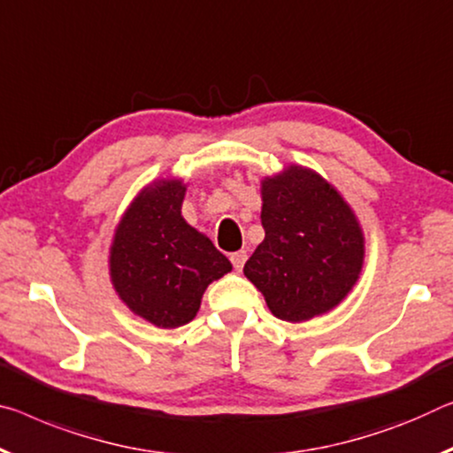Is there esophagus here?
<instances>
[{"mask_svg": "<svg viewBox=\"0 0 453 453\" xmlns=\"http://www.w3.org/2000/svg\"><path fill=\"white\" fill-rule=\"evenodd\" d=\"M229 260H232L234 268L240 272L243 268V264H246V260H248V254L243 252V250H240V252H234L232 256H229Z\"/></svg>", "mask_w": 453, "mask_h": 453, "instance_id": "obj_1", "label": "esophagus"}]
</instances>
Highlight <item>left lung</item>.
<instances>
[{
  "label": "left lung",
  "mask_w": 453,
  "mask_h": 453,
  "mask_svg": "<svg viewBox=\"0 0 453 453\" xmlns=\"http://www.w3.org/2000/svg\"><path fill=\"white\" fill-rule=\"evenodd\" d=\"M265 238L243 265L276 319L311 320L341 303L363 268L365 240L339 191L304 167L262 181Z\"/></svg>",
  "instance_id": "1"
}]
</instances>
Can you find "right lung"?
<instances>
[{"instance_id":"1","label":"right lung","mask_w":453,"mask_h":453,"mask_svg":"<svg viewBox=\"0 0 453 453\" xmlns=\"http://www.w3.org/2000/svg\"><path fill=\"white\" fill-rule=\"evenodd\" d=\"M185 185L157 181L120 219L111 246V278L123 303L159 328L196 319L213 280L232 270L210 238L181 215Z\"/></svg>"}]
</instances>
